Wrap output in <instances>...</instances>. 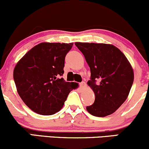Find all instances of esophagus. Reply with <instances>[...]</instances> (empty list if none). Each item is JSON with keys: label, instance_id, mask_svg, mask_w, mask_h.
I'll return each mask as SVG.
<instances>
[{"label": "esophagus", "instance_id": "1", "mask_svg": "<svg viewBox=\"0 0 149 149\" xmlns=\"http://www.w3.org/2000/svg\"><path fill=\"white\" fill-rule=\"evenodd\" d=\"M80 87L81 88H85V87H86V83H85V82H82V83H80Z\"/></svg>", "mask_w": 149, "mask_h": 149}]
</instances>
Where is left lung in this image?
<instances>
[{"instance_id":"left-lung-1","label":"left lung","mask_w":149,"mask_h":149,"mask_svg":"<svg viewBox=\"0 0 149 149\" xmlns=\"http://www.w3.org/2000/svg\"><path fill=\"white\" fill-rule=\"evenodd\" d=\"M91 71L88 85L95 100L86 107L97 117L113 113L127 100L134 81V71L127 57L116 46L105 43L75 42ZM100 83H96V80Z\"/></svg>"}]
</instances>
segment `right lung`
<instances>
[{
  "label": "right lung",
  "mask_w": 149,
  "mask_h": 149,
  "mask_svg": "<svg viewBox=\"0 0 149 149\" xmlns=\"http://www.w3.org/2000/svg\"><path fill=\"white\" fill-rule=\"evenodd\" d=\"M73 45L41 42L28 51L13 71L17 90L30 109L49 116L61 110L69 92L77 88L75 83L66 82L64 59Z\"/></svg>",
  "instance_id": "add662e5"
}]
</instances>
